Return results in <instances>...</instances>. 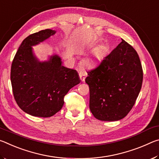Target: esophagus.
Here are the masks:
<instances>
[{
    "label": "esophagus",
    "instance_id": "esophagus-1",
    "mask_svg": "<svg viewBox=\"0 0 159 159\" xmlns=\"http://www.w3.org/2000/svg\"><path fill=\"white\" fill-rule=\"evenodd\" d=\"M86 76V73L85 71H80L79 72V77H80V79L81 80L82 82H83L85 80V78Z\"/></svg>",
    "mask_w": 159,
    "mask_h": 159
}]
</instances>
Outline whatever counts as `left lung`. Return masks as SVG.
Here are the masks:
<instances>
[{"instance_id": "obj_1", "label": "left lung", "mask_w": 159, "mask_h": 159, "mask_svg": "<svg viewBox=\"0 0 159 159\" xmlns=\"http://www.w3.org/2000/svg\"><path fill=\"white\" fill-rule=\"evenodd\" d=\"M90 109L97 119L115 121L133 108L140 92L143 71L136 50L122 42L88 72Z\"/></svg>"}]
</instances>
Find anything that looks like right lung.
<instances>
[{
  "label": "right lung",
  "instance_id": "add662e5",
  "mask_svg": "<svg viewBox=\"0 0 159 159\" xmlns=\"http://www.w3.org/2000/svg\"><path fill=\"white\" fill-rule=\"evenodd\" d=\"M45 29L29 35L13 59L10 79L14 98L24 111L34 116L50 117L62 108L69 90L80 83L77 71L61 65L60 57L40 62L32 48L55 34Z\"/></svg>",
  "mask_w": 159,
  "mask_h": 159
}]
</instances>
